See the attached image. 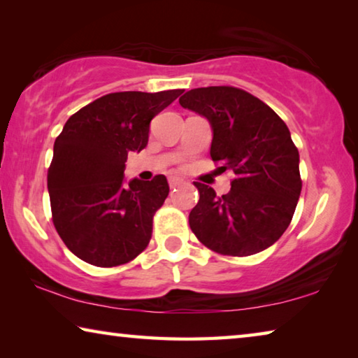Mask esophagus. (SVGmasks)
<instances>
[{
	"label": "esophagus",
	"instance_id": "34e87169",
	"mask_svg": "<svg viewBox=\"0 0 358 358\" xmlns=\"http://www.w3.org/2000/svg\"><path fill=\"white\" fill-rule=\"evenodd\" d=\"M169 185H171V187H178L183 185V180H181L180 177H171L169 178Z\"/></svg>",
	"mask_w": 358,
	"mask_h": 358
}]
</instances>
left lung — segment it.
I'll list each match as a JSON object with an SVG mask.
<instances>
[{"label": "left lung", "instance_id": "obj_1", "mask_svg": "<svg viewBox=\"0 0 358 358\" xmlns=\"http://www.w3.org/2000/svg\"><path fill=\"white\" fill-rule=\"evenodd\" d=\"M180 106L207 118L211 159L235 173L222 197L194 183L201 194L189 213L194 235L227 256L270 248L289 227L301 192L300 156L286 123L265 102L234 87L194 88Z\"/></svg>", "mask_w": 358, "mask_h": 358}]
</instances>
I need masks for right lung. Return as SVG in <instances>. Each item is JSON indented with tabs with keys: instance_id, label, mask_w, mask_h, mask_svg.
<instances>
[{
	"instance_id": "1",
	"label": "right lung",
	"mask_w": 358,
	"mask_h": 358,
	"mask_svg": "<svg viewBox=\"0 0 358 358\" xmlns=\"http://www.w3.org/2000/svg\"><path fill=\"white\" fill-rule=\"evenodd\" d=\"M183 90L110 93L66 121L47 175L53 224L78 259L117 266L148 246L153 216L169 196L164 175L124 178L131 151L148 143L150 121Z\"/></svg>"
}]
</instances>
